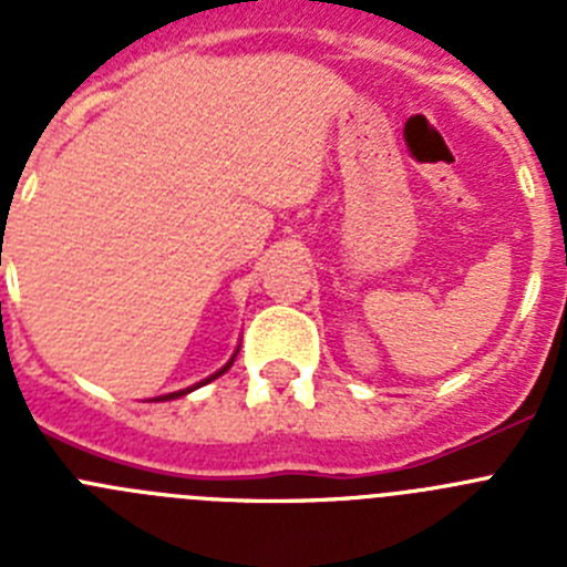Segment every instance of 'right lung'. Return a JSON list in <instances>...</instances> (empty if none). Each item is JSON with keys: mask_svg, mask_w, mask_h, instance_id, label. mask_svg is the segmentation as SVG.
<instances>
[{"mask_svg": "<svg viewBox=\"0 0 567 567\" xmlns=\"http://www.w3.org/2000/svg\"><path fill=\"white\" fill-rule=\"evenodd\" d=\"M235 354H238V349H235ZM235 354H233V358H229V360H227V363H224V365H221V369H218V372H215V374H209V378H204V380H202V383H195V385H189V389H178V392H169V394H162V398H153V400H158V403H164V400H175V398H184V394L195 392V389H202V385H204V383H213V380H215V378H221V374H224V372H227L229 365H233Z\"/></svg>", "mask_w": 567, "mask_h": 567, "instance_id": "right-lung-1", "label": "right lung"}]
</instances>
